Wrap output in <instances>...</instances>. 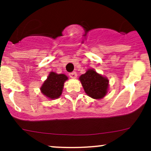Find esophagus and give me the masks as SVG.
I'll return each mask as SVG.
<instances>
[{
  "instance_id": "1",
  "label": "esophagus",
  "mask_w": 151,
  "mask_h": 151,
  "mask_svg": "<svg viewBox=\"0 0 151 151\" xmlns=\"http://www.w3.org/2000/svg\"><path fill=\"white\" fill-rule=\"evenodd\" d=\"M68 75H69V77H71V79H75V78H77V73L75 72V71H74V72L69 73V74H68Z\"/></svg>"
}]
</instances>
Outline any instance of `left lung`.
Here are the masks:
<instances>
[{"mask_svg": "<svg viewBox=\"0 0 151 151\" xmlns=\"http://www.w3.org/2000/svg\"><path fill=\"white\" fill-rule=\"evenodd\" d=\"M85 93L94 99H101L109 90V80L93 68L86 71L79 78Z\"/></svg>", "mask_w": 151, "mask_h": 151, "instance_id": "8db88e82", "label": "left lung"}]
</instances>
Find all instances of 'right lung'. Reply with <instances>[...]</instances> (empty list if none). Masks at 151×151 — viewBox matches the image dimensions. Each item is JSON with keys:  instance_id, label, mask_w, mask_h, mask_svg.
<instances>
[{"instance_id": "obj_1", "label": "right lung", "mask_w": 151, "mask_h": 151, "mask_svg": "<svg viewBox=\"0 0 151 151\" xmlns=\"http://www.w3.org/2000/svg\"><path fill=\"white\" fill-rule=\"evenodd\" d=\"M66 80H68V77L65 74H58L54 71H51L47 80L41 86V93L49 99H58L61 96L64 83Z\"/></svg>"}]
</instances>
